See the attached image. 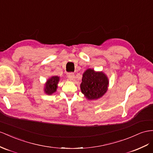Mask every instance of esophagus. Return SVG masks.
<instances>
[{"label":"esophagus","instance_id":"obj_1","mask_svg":"<svg viewBox=\"0 0 153 153\" xmlns=\"http://www.w3.org/2000/svg\"><path fill=\"white\" fill-rule=\"evenodd\" d=\"M67 77H68V79H69L70 81H72V80L74 79V77H75V75H74V73L71 72V73H69V74H68Z\"/></svg>","mask_w":153,"mask_h":153}]
</instances>
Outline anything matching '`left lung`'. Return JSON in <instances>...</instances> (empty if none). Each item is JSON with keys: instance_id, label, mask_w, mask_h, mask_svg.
<instances>
[{"instance_id": "left-lung-1", "label": "left lung", "mask_w": 153, "mask_h": 153, "mask_svg": "<svg viewBox=\"0 0 153 153\" xmlns=\"http://www.w3.org/2000/svg\"><path fill=\"white\" fill-rule=\"evenodd\" d=\"M108 81L103 72H96L92 69L86 70L83 75L81 90L88 100H97L107 91Z\"/></svg>"}]
</instances>
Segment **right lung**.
I'll return each instance as SVG.
<instances>
[{
	"label": "right lung",
	"mask_w": 153,
	"mask_h": 153,
	"mask_svg": "<svg viewBox=\"0 0 153 153\" xmlns=\"http://www.w3.org/2000/svg\"><path fill=\"white\" fill-rule=\"evenodd\" d=\"M59 81V77L58 76H53L47 81L45 89V91L47 94H52L56 91L57 87V85Z\"/></svg>",
	"instance_id": "add662e5"
}]
</instances>
